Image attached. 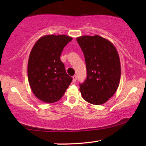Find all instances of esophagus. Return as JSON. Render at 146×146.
Returning <instances> with one entry per match:
<instances>
[{
	"label": "esophagus",
	"mask_w": 146,
	"mask_h": 146,
	"mask_svg": "<svg viewBox=\"0 0 146 146\" xmlns=\"http://www.w3.org/2000/svg\"><path fill=\"white\" fill-rule=\"evenodd\" d=\"M76 79H77L76 76V75L73 76H72V82H75L76 81Z\"/></svg>",
	"instance_id": "1"
}]
</instances>
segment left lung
Here are the masks:
<instances>
[{"mask_svg": "<svg viewBox=\"0 0 146 146\" xmlns=\"http://www.w3.org/2000/svg\"><path fill=\"white\" fill-rule=\"evenodd\" d=\"M76 40L82 50L87 78L80 85L84 100L94 105L106 102L116 92L121 76L119 57L114 46L100 36H82Z\"/></svg>", "mask_w": 146, "mask_h": 146, "instance_id": "1", "label": "left lung"}]
</instances>
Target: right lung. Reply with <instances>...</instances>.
<instances>
[{
    "label": "right lung",
    "instance_id": "add662e5",
    "mask_svg": "<svg viewBox=\"0 0 146 146\" xmlns=\"http://www.w3.org/2000/svg\"><path fill=\"white\" fill-rule=\"evenodd\" d=\"M72 40L66 35H45L31 50L28 62L29 82L35 96L44 102L60 100L72 81L60 58Z\"/></svg>",
    "mask_w": 146,
    "mask_h": 146
}]
</instances>
